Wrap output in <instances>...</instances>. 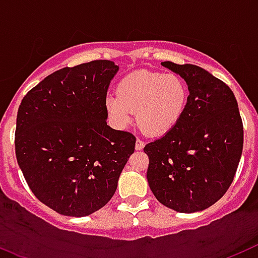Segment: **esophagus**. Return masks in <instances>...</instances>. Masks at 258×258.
<instances>
[{"label": "esophagus", "instance_id": "obj_1", "mask_svg": "<svg viewBox=\"0 0 258 258\" xmlns=\"http://www.w3.org/2000/svg\"><path fill=\"white\" fill-rule=\"evenodd\" d=\"M143 147H145V142H143L142 140H140V138H137V141H136V150H142Z\"/></svg>", "mask_w": 258, "mask_h": 258}]
</instances>
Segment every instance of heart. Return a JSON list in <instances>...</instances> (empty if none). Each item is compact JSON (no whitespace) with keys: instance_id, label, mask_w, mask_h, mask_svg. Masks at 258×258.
Returning a JSON list of instances; mask_svg holds the SVG:
<instances>
[{"instance_id":"1","label":"heart","mask_w":258,"mask_h":258,"mask_svg":"<svg viewBox=\"0 0 258 258\" xmlns=\"http://www.w3.org/2000/svg\"><path fill=\"white\" fill-rule=\"evenodd\" d=\"M188 89L174 74L136 71L120 81L117 93L108 94L106 107L116 126L126 127L137 118L143 132L152 137L169 133L187 106Z\"/></svg>"}]
</instances>
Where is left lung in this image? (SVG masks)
Here are the masks:
<instances>
[{"label":"left lung","instance_id":"1","mask_svg":"<svg viewBox=\"0 0 258 258\" xmlns=\"http://www.w3.org/2000/svg\"><path fill=\"white\" fill-rule=\"evenodd\" d=\"M188 85L178 124L145 146L147 179L161 204L181 213L204 211L229 190L243 151V121L231 89L204 68L163 61Z\"/></svg>","mask_w":258,"mask_h":258}]
</instances>
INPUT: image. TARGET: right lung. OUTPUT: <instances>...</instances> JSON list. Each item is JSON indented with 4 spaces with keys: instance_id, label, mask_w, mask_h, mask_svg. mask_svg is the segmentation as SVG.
I'll list each match as a JSON object with an SVG mask.
<instances>
[{
    "instance_id": "add662e5",
    "label": "right lung",
    "mask_w": 258,
    "mask_h": 258,
    "mask_svg": "<svg viewBox=\"0 0 258 258\" xmlns=\"http://www.w3.org/2000/svg\"><path fill=\"white\" fill-rule=\"evenodd\" d=\"M118 67L99 59L45 77L22 99L15 154L35 197L84 217L111 200L136 137L107 125V89Z\"/></svg>"
}]
</instances>
